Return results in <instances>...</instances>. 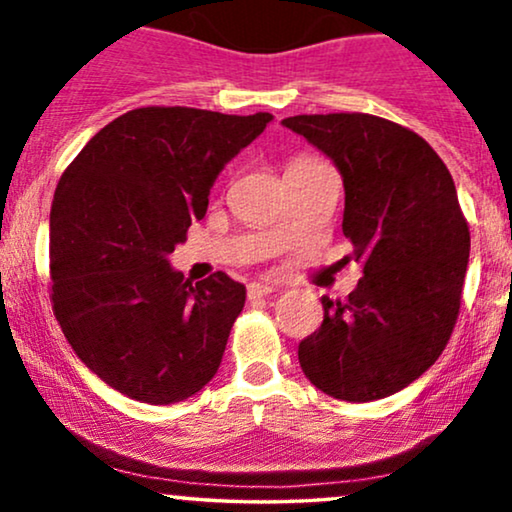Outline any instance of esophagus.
I'll use <instances>...</instances> for the list:
<instances>
[{
  "label": "esophagus",
  "mask_w": 512,
  "mask_h": 512,
  "mask_svg": "<svg viewBox=\"0 0 512 512\" xmlns=\"http://www.w3.org/2000/svg\"><path fill=\"white\" fill-rule=\"evenodd\" d=\"M269 293H272V286H269V284H257V281H255V284L248 286L250 301H257V298H267Z\"/></svg>",
  "instance_id": "obj_1"
}]
</instances>
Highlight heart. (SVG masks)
Masks as SVG:
<instances>
[{"label": "heart", "mask_w": 512, "mask_h": 512, "mask_svg": "<svg viewBox=\"0 0 512 512\" xmlns=\"http://www.w3.org/2000/svg\"><path fill=\"white\" fill-rule=\"evenodd\" d=\"M296 161H298V158H296Z\"/></svg>", "instance_id": "obj_1"}]
</instances>
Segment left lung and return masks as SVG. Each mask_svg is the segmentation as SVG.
<instances>
[{
	"mask_svg": "<svg viewBox=\"0 0 512 512\" xmlns=\"http://www.w3.org/2000/svg\"><path fill=\"white\" fill-rule=\"evenodd\" d=\"M344 178V236L363 276L346 301L322 296L320 330L298 344L305 378L344 402H373L424 375L455 330L469 226L426 139L368 113L286 117ZM346 257V260H349Z\"/></svg>",
	"mask_w": 512,
	"mask_h": 512,
	"instance_id": "8db88e82",
	"label": "left lung"
}]
</instances>
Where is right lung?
<instances>
[{
  "mask_svg": "<svg viewBox=\"0 0 512 512\" xmlns=\"http://www.w3.org/2000/svg\"><path fill=\"white\" fill-rule=\"evenodd\" d=\"M269 113L129 110L69 163L50 209V301L81 363L146 404L202 390L221 366L245 286L223 272L192 286L168 255L204 219L221 168Z\"/></svg>",
  "mask_w": 512,
  "mask_h": 512,
  "instance_id": "add662e5",
  "label": "right lung"
}]
</instances>
